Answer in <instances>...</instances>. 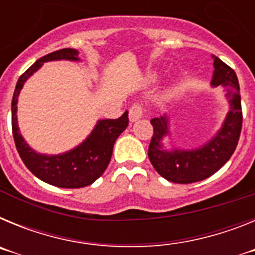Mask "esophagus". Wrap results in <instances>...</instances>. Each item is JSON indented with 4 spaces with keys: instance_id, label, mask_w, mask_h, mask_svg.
Instances as JSON below:
<instances>
[{
    "instance_id": "esophagus-1",
    "label": "esophagus",
    "mask_w": 255,
    "mask_h": 255,
    "mask_svg": "<svg viewBox=\"0 0 255 255\" xmlns=\"http://www.w3.org/2000/svg\"><path fill=\"white\" fill-rule=\"evenodd\" d=\"M144 115V108L141 103H134L129 110V119L131 123L141 119Z\"/></svg>"
}]
</instances>
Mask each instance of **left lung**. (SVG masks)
I'll list each match as a JSON object with an SVG mask.
<instances>
[{"instance_id":"obj_1","label":"left lung","mask_w":255,"mask_h":255,"mask_svg":"<svg viewBox=\"0 0 255 255\" xmlns=\"http://www.w3.org/2000/svg\"><path fill=\"white\" fill-rule=\"evenodd\" d=\"M215 73L212 84L224 85L231 105L226 120L215 138L198 149L167 152L161 140L168 134L167 117H154L150 120L153 136L148 148V157L155 171L168 181L191 184L202 181L217 172L235 152L243 126V110L239 80L229 65L215 57Z\"/></svg>"}]
</instances>
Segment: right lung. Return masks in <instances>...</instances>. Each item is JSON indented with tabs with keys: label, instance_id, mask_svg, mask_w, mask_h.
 <instances>
[{
	"label": "right lung",
	"instance_id": "1",
	"mask_svg": "<svg viewBox=\"0 0 255 255\" xmlns=\"http://www.w3.org/2000/svg\"><path fill=\"white\" fill-rule=\"evenodd\" d=\"M52 60L78 61V51L64 48L40 57L19 78L11 102V125L15 145L20 158L33 175L42 181L58 188L76 189L93 184L102 175L111 161L114 144L119 135L129 125L128 111L116 120H101L92 134L79 147L58 155L38 154L24 141L17 128V97L26 79L35 73L43 62Z\"/></svg>",
	"mask_w": 255,
	"mask_h": 255
}]
</instances>
